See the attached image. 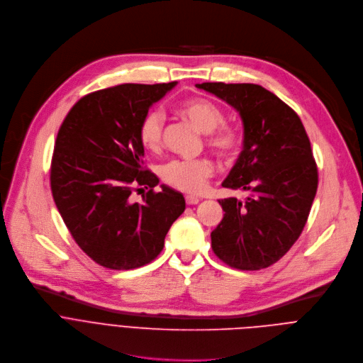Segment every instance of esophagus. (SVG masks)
<instances>
[{
  "label": "esophagus",
  "mask_w": 363,
  "mask_h": 363,
  "mask_svg": "<svg viewBox=\"0 0 363 363\" xmlns=\"http://www.w3.org/2000/svg\"><path fill=\"white\" fill-rule=\"evenodd\" d=\"M200 201L199 197H194V196H186V203L187 204H197Z\"/></svg>",
  "instance_id": "1"
}]
</instances>
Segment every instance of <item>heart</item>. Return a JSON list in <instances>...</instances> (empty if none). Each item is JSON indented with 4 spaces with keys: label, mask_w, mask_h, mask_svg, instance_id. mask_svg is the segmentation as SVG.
Returning a JSON list of instances; mask_svg holds the SVG:
<instances>
[{
    "label": "heart",
    "mask_w": 363,
    "mask_h": 363,
    "mask_svg": "<svg viewBox=\"0 0 363 363\" xmlns=\"http://www.w3.org/2000/svg\"><path fill=\"white\" fill-rule=\"evenodd\" d=\"M177 111L187 118L197 130L207 134V146L223 160L238 157L243 137L235 127L226 125L225 113L213 103L201 99L182 103ZM164 117L159 110H150L143 116L138 124V140L149 152H159L163 141ZM213 163L208 159H176L162 167V179L172 187L197 194L201 193L213 176Z\"/></svg>",
    "instance_id": "1"
}]
</instances>
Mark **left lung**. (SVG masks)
<instances>
[{
	"label": "left lung",
	"mask_w": 363,
	"mask_h": 363,
	"mask_svg": "<svg viewBox=\"0 0 363 363\" xmlns=\"http://www.w3.org/2000/svg\"><path fill=\"white\" fill-rule=\"evenodd\" d=\"M197 89L230 104L242 117L243 150L223 187L249 197L219 200L225 216L211 249L240 270L269 267L299 239L318 190V167L299 116L257 84L203 83Z\"/></svg>",
	"instance_id": "8db88e82"
}]
</instances>
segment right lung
I'll use <instances>...</instances> for the list:
<instances>
[{
  "label": "right lung",
  "instance_id": "1",
  "mask_svg": "<svg viewBox=\"0 0 363 363\" xmlns=\"http://www.w3.org/2000/svg\"><path fill=\"white\" fill-rule=\"evenodd\" d=\"M177 83L121 84L90 93L65 116L51 160V191L72 239L100 266L130 270L155 260L184 211L182 193L143 167L138 124ZM149 185L143 203L133 186Z\"/></svg>",
  "mask_w": 363,
  "mask_h": 363
}]
</instances>
